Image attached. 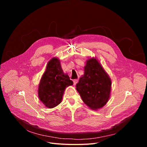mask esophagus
<instances>
[{"label":"esophagus","mask_w":147,"mask_h":147,"mask_svg":"<svg viewBox=\"0 0 147 147\" xmlns=\"http://www.w3.org/2000/svg\"><path fill=\"white\" fill-rule=\"evenodd\" d=\"M78 79H74V80H73V83H74V85H76V84L78 83Z\"/></svg>","instance_id":"obj_1"}]
</instances>
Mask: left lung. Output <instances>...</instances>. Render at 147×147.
Masks as SVG:
<instances>
[{
	"instance_id": "1",
	"label": "left lung",
	"mask_w": 147,
	"mask_h": 147,
	"mask_svg": "<svg viewBox=\"0 0 147 147\" xmlns=\"http://www.w3.org/2000/svg\"><path fill=\"white\" fill-rule=\"evenodd\" d=\"M111 86L110 78L98 61L88 59L84 75L76 84L83 101L92 110L100 109L109 101Z\"/></svg>"
}]
</instances>
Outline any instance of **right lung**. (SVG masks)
<instances>
[{
	"instance_id": "add662e5",
	"label": "right lung",
	"mask_w": 147,
	"mask_h": 147,
	"mask_svg": "<svg viewBox=\"0 0 147 147\" xmlns=\"http://www.w3.org/2000/svg\"><path fill=\"white\" fill-rule=\"evenodd\" d=\"M73 82L61 68L59 60L52 58L48 64L38 86V95L40 101L49 109L61 102L65 89Z\"/></svg>"
}]
</instances>
